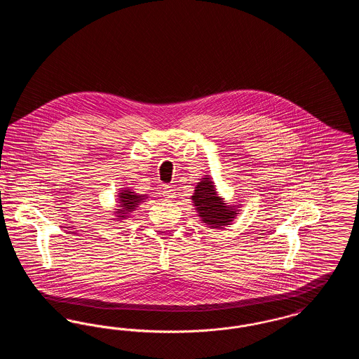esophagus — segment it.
<instances>
[{
  "label": "esophagus",
  "instance_id": "esophagus-1",
  "mask_svg": "<svg viewBox=\"0 0 359 359\" xmlns=\"http://www.w3.org/2000/svg\"><path fill=\"white\" fill-rule=\"evenodd\" d=\"M163 195H164V198H167L168 201H171V199H173V198L176 196V192H175V189H173L172 186L164 184V186H163Z\"/></svg>",
  "mask_w": 359,
  "mask_h": 359
}]
</instances>
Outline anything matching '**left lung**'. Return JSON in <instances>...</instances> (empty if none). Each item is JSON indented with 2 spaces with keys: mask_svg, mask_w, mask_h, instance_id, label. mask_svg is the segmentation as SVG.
I'll return each instance as SVG.
<instances>
[{
  "mask_svg": "<svg viewBox=\"0 0 359 359\" xmlns=\"http://www.w3.org/2000/svg\"><path fill=\"white\" fill-rule=\"evenodd\" d=\"M192 201L196 205L198 214L202 221L211 229H221L230 224L236 217V210L223 203L222 199L217 195L214 183L210 180V176L203 177L201 183L195 187V194Z\"/></svg>",
  "mask_w": 359,
  "mask_h": 359,
  "instance_id": "1",
  "label": "left lung"
}]
</instances>
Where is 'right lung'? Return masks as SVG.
Wrapping results in <instances>:
<instances>
[{"label": "right lung", "mask_w": 359, "mask_h": 359, "mask_svg": "<svg viewBox=\"0 0 359 359\" xmlns=\"http://www.w3.org/2000/svg\"><path fill=\"white\" fill-rule=\"evenodd\" d=\"M140 196H137L135 192H130V191H123L122 194H120V214H126V212H130L132 210H135L137 207V203H140ZM126 215H120V218H123Z\"/></svg>", "instance_id": "right-lung-1"}]
</instances>
